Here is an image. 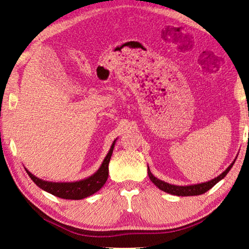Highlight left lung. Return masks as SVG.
<instances>
[{
  "mask_svg": "<svg viewBox=\"0 0 249 249\" xmlns=\"http://www.w3.org/2000/svg\"><path fill=\"white\" fill-rule=\"evenodd\" d=\"M227 171H229V169H226L222 175L216 177L215 179L208 181V182L200 183V184H192V185H175V184L167 183L165 181H161L156 178V177L151 174L149 169H148V176L151 182H153L156 187H158L160 190L165 191L167 193H170V195L178 196H190L203 195V193L210 190V189L212 188L217 181H220L221 179L224 178L225 175L227 174Z\"/></svg>",
  "mask_w": 249,
  "mask_h": 249,
  "instance_id": "left-lung-1",
  "label": "left lung"
}]
</instances>
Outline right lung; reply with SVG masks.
Masks as SVG:
<instances>
[{
	"label": "right lung",
	"mask_w": 249,
	"mask_h": 249,
	"mask_svg": "<svg viewBox=\"0 0 249 249\" xmlns=\"http://www.w3.org/2000/svg\"><path fill=\"white\" fill-rule=\"evenodd\" d=\"M113 148L114 147L112 145L107 157L103 160L102 165L94 175L87 179L75 181V182H49V181H44L37 178L29 171H27V174L40 189L52 193L53 196L66 200H81L98 192L107 182L108 177V162L111 159Z\"/></svg>",
	"instance_id": "right-lung-1"
}]
</instances>
